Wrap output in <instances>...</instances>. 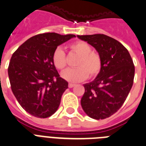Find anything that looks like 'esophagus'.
<instances>
[{"instance_id": "esophagus-1", "label": "esophagus", "mask_w": 146, "mask_h": 146, "mask_svg": "<svg viewBox=\"0 0 146 146\" xmlns=\"http://www.w3.org/2000/svg\"><path fill=\"white\" fill-rule=\"evenodd\" d=\"M76 84H72V83H69V84H68V87H69L70 88H73V87L75 86Z\"/></svg>"}]
</instances>
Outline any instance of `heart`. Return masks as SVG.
Instances as JSON below:
<instances>
[{"label": "heart", "mask_w": 146, "mask_h": 146, "mask_svg": "<svg viewBox=\"0 0 146 146\" xmlns=\"http://www.w3.org/2000/svg\"><path fill=\"white\" fill-rule=\"evenodd\" d=\"M73 52L79 56L76 66L78 67L68 69L63 72L62 76L71 82H78L89 77L93 78L101 70L102 59L99 53L92 51L91 46L82 41H76L69 45ZM52 62L55 67L63 70L67 66L65 52L61 47H58L52 55Z\"/></svg>", "instance_id": "obj_1"}]
</instances>
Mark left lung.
Masks as SVG:
<instances>
[{
	"mask_svg": "<svg viewBox=\"0 0 146 146\" xmlns=\"http://www.w3.org/2000/svg\"><path fill=\"white\" fill-rule=\"evenodd\" d=\"M96 49L101 70L93 82L84 84L81 105L88 117L103 119L117 112L125 101L134 78V65L128 50L104 34L77 35Z\"/></svg>",
	"mask_w": 146,
	"mask_h": 146,
	"instance_id": "left-lung-1",
	"label": "left lung"
}]
</instances>
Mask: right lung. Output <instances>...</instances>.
<instances>
[{"instance_id": "obj_1", "label": "right lung", "mask_w": 146, "mask_h": 146, "mask_svg": "<svg viewBox=\"0 0 146 146\" xmlns=\"http://www.w3.org/2000/svg\"><path fill=\"white\" fill-rule=\"evenodd\" d=\"M74 37L72 34H38L23 43L12 56L8 67L11 89L32 116L46 118L58 110L68 82L60 77L52 55L58 45Z\"/></svg>"}]
</instances>
